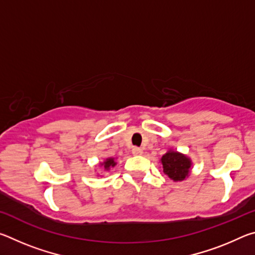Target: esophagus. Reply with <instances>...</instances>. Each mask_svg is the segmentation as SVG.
<instances>
[{
    "label": "esophagus",
    "mask_w": 255,
    "mask_h": 255,
    "mask_svg": "<svg viewBox=\"0 0 255 255\" xmlns=\"http://www.w3.org/2000/svg\"><path fill=\"white\" fill-rule=\"evenodd\" d=\"M131 152L133 155H141L143 154V149H141L140 147H132Z\"/></svg>",
    "instance_id": "1"
}]
</instances>
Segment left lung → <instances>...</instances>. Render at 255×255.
<instances>
[{"label": "left lung", "instance_id": "1", "mask_svg": "<svg viewBox=\"0 0 255 255\" xmlns=\"http://www.w3.org/2000/svg\"><path fill=\"white\" fill-rule=\"evenodd\" d=\"M163 172L173 181H182L189 174V169L191 166L190 159L178 152H167L162 158Z\"/></svg>", "mask_w": 255, "mask_h": 255}]
</instances>
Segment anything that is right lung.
<instances>
[{"mask_svg": "<svg viewBox=\"0 0 255 255\" xmlns=\"http://www.w3.org/2000/svg\"><path fill=\"white\" fill-rule=\"evenodd\" d=\"M101 165L105 166V170H109L111 166H115L116 165V162H115L114 158H107L106 162L103 163V164H101Z\"/></svg>", "mask_w": 255, "mask_h": 255, "instance_id": "right-lung-1", "label": "right lung"}]
</instances>
